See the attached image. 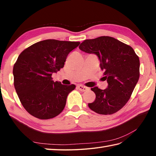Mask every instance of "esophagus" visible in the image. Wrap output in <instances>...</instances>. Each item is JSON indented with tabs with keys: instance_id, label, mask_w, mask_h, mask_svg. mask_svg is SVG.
I'll use <instances>...</instances> for the list:
<instances>
[{
	"instance_id": "obj_1",
	"label": "esophagus",
	"mask_w": 156,
	"mask_h": 156,
	"mask_svg": "<svg viewBox=\"0 0 156 156\" xmlns=\"http://www.w3.org/2000/svg\"><path fill=\"white\" fill-rule=\"evenodd\" d=\"M78 89L81 91H85L89 89L88 87H85V86H83V85H78Z\"/></svg>"
}]
</instances>
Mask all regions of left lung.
<instances>
[{
    "label": "left lung",
    "instance_id": "1",
    "mask_svg": "<svg viewBox=\"0 0 156 156\" xmlns=\"http://www.w3.org/2000/svg\"><path fill=\"white\" fill-rule=\"evenodd\" d=\"M79 49L96 54L100 67L108 83L105 89L91 88L96 99L88 106L97 113L111 115L125 106L130 98L140 77V60L131 46L113 37L100 36L87 39Z\"/></svg>",
    "mask_w": 156,
    "mask_h": 156
}]
</instances>
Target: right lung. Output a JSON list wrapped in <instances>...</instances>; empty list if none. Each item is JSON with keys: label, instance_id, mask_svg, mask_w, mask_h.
Returning <instances> with one entry per match:
<instances>
[{"label": "right lung", "instance_id": "obj_1", "mask_svg": "<svg viewBox=\"0 0 156 156\" xmlns=\"http://www.w3.org/2000/svg\"><path fill=\"white\" fill-rule=\"evenodd\" d=\"M80 43L48 39L20 53L13 68L14 84L21 104L30 114L47 120L64 109L68 94L76 85L54 82L51 76L64 67L68 54Z\"/></svg>", "mask_w": 156, "mask_h": 156}]
</instances>
